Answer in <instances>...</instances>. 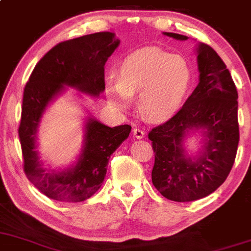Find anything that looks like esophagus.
<instances>
[{
  "instance_id": "34e87169",
  "label": "esophagus",
  "mask_w": 251,
  "mask_h": 251,
  "mask_svg": "<svg viewBox=\"0 0 251 251\" xmlns=\"http://www.w3.org/2000/svg\"><path fill=\"white\" fill-rule=\"evenodd\" d=\"M133 135L135 136L136 139H141V138H144V136H145V131L140 128H134L133 129Z\"/></svg>"
}]
</instances>
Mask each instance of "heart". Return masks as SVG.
Wrapping results in <instances>:
<instances>
[{"label":"heart","mask_w":251,"mask_h":251,"mask_svg":"<svg viewBox=\"0 0 251 251\" xmlns=\"http://www.w3.org/2000/svg\"><path fill=\"white\" fill-rule=\"evenodd\" d=\"M118 81L107 84L112 105L126 108L139 93V107L146 117L165 120L174 116L187 99L193 82L190 60L159 48L134 51L122 61Z\"/></svg>","instance_id":"1"}]
</instances>
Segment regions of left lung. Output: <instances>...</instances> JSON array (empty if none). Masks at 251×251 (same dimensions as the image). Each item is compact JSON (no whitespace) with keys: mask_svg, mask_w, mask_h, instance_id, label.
<instances>
[{"mask_svg":"<svg viewBox=\"0 0 251 251\" xmlns=\"http://www.w3.org/2000/svg\"><path fill=\"white\" fill-rule=\"evenodd\" d=\"M164 35L187 40L179 33ZM197 54L198 86L172 118L149 133L154 152L152 183L174 202L201 200L220 187L233 167L239 143L238 93L231 74L210 46L200 43ZM198 128L204 145L197 156L190 157L183 139Z\"/></svg>","mask_w":251,"mask_h":251,"instance_id":"left-lung-1","label":"left lung"}]
</instances>
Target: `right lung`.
<instances>
[{"label":"right lung","mask_w":251,"mask_h":251,"mask_svg":"<svg viewBox=\"0 0 251 251\" xmlns=\"http://www.w3.org/2000/svg\"><path fill=\"white\" fill-rule=\"evenodd\" d=\"M120 45L112 32H97L54 46L36 64L24 88L18 133L24 172L43 195L59 202H83L104 181L108 158L130 133L128 125L107 126L89 118L82 153L76 165L55 172L42 167L36 151V131L42 113L64 84L98 97L105 90L104 66Z\"/></svg>","instance_id":"right-lung-1"}]
</instances>
